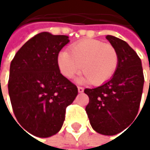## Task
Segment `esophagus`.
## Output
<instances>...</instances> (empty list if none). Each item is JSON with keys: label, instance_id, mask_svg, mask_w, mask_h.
Masks as SVG:
<instances>
[{"label": "esophagus", "instance_id": "34e87169", "mask_svg": "<svg viewBox=\"0 0 150 150\" xmlns=\"http://www.w3.org/2000/svg\"><path fill=\"white\" fill-rule=\"evenodd\" d=\"M83 91H84V88H81V87H78V92L79 93H83Z\"/></svg>", "mask_w": 150, "mask_h": 150}]
</instances>
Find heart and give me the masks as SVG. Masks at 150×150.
Segmentation results:
<instances>
[{"label": "heart", "instance_id": "1", "mask_svg": "<svg viewBox=\"0 0 150 150\" xmlns=\"http://www.w3.org/2000/svg\"><path fill=\"white\" fill-rule=\"evenodd\" d=\"M62 50L57 55V66L61 74L68 79L75 76L81 69L83 74L76 81L101 85L115 73L118 54L114 47L95 39H85Z\"/></svg>", "mask_w": 150, "mask_h": 150}]
</instances>
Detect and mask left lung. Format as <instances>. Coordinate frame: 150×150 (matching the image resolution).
Returning a JSON list of instances; mask_svg holds the SVG:
<instances>
[{"label":"left lung","instance_id":"obj_1","mask_svg":"<svg viewBox=\"0 0 150 150\" xmlns=\"http://www.w3.org/2000/svg\"><path fill=\"white\" fill-rule=\"evenodd\" d=\"M118 54V66L114 75L100 87L86 88L89 97L86 107L95 131L114 135L124 130L137 115L142 99L144 76L142 62L126 42L107 35Z\"/></svg>","mask_w":150,"mask_h":150}]
</instances>
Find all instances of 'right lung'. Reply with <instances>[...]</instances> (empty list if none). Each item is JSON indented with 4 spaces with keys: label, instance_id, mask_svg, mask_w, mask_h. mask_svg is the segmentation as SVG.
I'll list each match as a JSON object with an SVG mask.
<instances>
[{
    "label": "right lung",
    "instance_id": "1",
    "mask_svg": "<svg viewBox=\"0 0 150 150\" xmlns=\"http://www.w3.org/2000/svg\"><path fill=\"white\" fill-rule=\"evenodd\" d=\"M69 42L67 35L42 32L28 41L11 62L8 88L12 108L21 128L33 135L58 133L66 108L78 94L57 66V55Z\"/></svg>",
    "mask_w": 150,
    "mask_h": 150
}]
</instances>
